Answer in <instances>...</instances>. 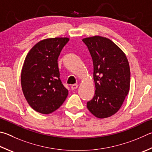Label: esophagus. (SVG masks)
Returning <instances> with one entry per match:
<instances>
[{
  "mask_svg": "<svg viewBox=\"0 0 152 152\" xmlns=\"http://www.w3.org/2000/svg\"><path fill=\"white\" fill-rule=\"evenodd\" d=\"M78 86L77 84H73V85L71 86V89L72 90H75V89H76L77 88H78Z\"/></svg>",
  "mask_w": 152,
  "mask_h": 152,
  "instance_id": "1",
  "label": "esophagus"
}]
</instances>
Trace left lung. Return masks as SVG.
<instances>
[{
    "instance_id": "obj_1",
    "label": "left lung",
    "mask_w": 152,
    "mask_h": 152,
    "mask_svg": "<svg viewBox=\"0 0 152 152\" xmlns=\"http://www.w3.org/2000/svg\"><path fill=\"white\" fill-rule=\"evenodd\" d=\"M92 58L96 90L88 110L98 118L115 114L122 106L130 86V69L124 52L111 40L101 36L85 38Z\"/></svg>"
}]
</instances>
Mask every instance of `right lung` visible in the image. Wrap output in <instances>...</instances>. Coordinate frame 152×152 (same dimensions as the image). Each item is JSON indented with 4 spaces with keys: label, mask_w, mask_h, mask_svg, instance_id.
<instances>
[{
    "label": "right lung",
    "mask_w": 152,
    "mask_h": 152,
    "mask_svg": "<svg viewBox=\"0 0 152 152\" xmlns=\"http://www.w3.org/2000/svg\"><path fill=\"white\" fill-rule=\"evenodd\" d=\"M67 37L42 40L30 50L21 72L24 97L36 112L48 114L62 106L68 91L60 79L58 58Z\"/></svg>",
    "instance_id": "add662e5"
}]
</instances>
